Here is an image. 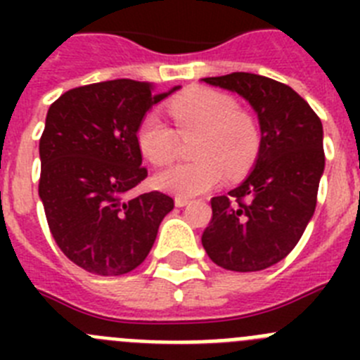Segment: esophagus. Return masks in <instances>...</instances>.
<instances>
[{
  "mask_svg": "<svg viewBox=\"0 0 360 360\" xmlns=\"http://www.w3.org/2000/svg\"><path fill=\"white\" fill-rule=\"evenodd\" d=\"M189 202L191 200L186 198V196H176V198H174V205H176V207H186Z\"/></svg>",
  "mask_w": 360,
  "mask_h": 360,
  "instance_id": "34e87169",
  "label": "esophagus"
}]
</instances>
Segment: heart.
I'll list each match as a JSON object with an SVG mask.
<instances>
[{
    "label": "heart",
    "instance_id": "heart-1",
    "mask_svg": "<svg viewBox=\"0 0 360 360\" xmlns=\"http://www.w3.org/2000/svg\"><path fill=\"white\" fill-rule=\"evenodd\" d=\"M176 131L155 113H149L136 128V146L155 165L176 160L180 139H196V162L180 164L155 178L160 189L180 196H196L218 186L227 171L231 176L249 169L259 151L262 135L249 111L224 91L195 86L167 104Z\"/></svg>",
    "mask_w": 360,
    "mask_h": 360
}]
</instances>
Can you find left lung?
<instances>
[{
  "mask_svg": "<svg viewBox=\"0 0 360 360\" xmlns=\"http://www.w3.org/2000/svg\"><path fill=\"white\" fill-rule=\"evenodd\" d=\"M202 81L249 101L262 129L249 176L211 200L203 249L225 270L269 269L290 254L316 211L324 171L323 124L301 95L274 79L234 72Z\"/></svg>",
  "mask_w": 360,
  "mask_h": 360,
  "instance_id": "obj_1",
  "label": "left lung"
}]
</instances>
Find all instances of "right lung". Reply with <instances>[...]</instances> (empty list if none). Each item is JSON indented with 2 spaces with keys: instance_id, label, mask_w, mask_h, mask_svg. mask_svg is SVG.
<instances>
[{
  "instance_id": "obj_1",
  "label": "right lung",
  "mask_w": 360,
  "mask_h": 360,
  "mask_svg": "<svg viewBox=\"0 0 360 360\" xmlns=\"http://www.w3.org/2000/svg\"><path fill=\"white\" fill-rule=\"evenodd\" d=\"M157 94L131 79L68 90L50 106L39 141V198L53 240L70 262L97 276H122L148 257L174 202L160 191L124 195L148 176L136 128Z\"/></svg>"
}]
</instances>
